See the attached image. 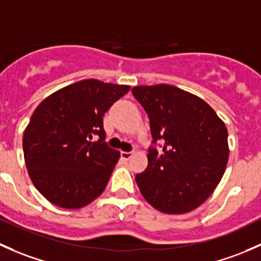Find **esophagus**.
<instances>
[{
	"label": "esophagus",
	"mask_w": 261,
	"mask_h": 261,
	"mask_svg": "<svg viewBox=\"0 0 261 261\" xmlns=\"http://www.w3.org/2000/svg\"><path fill=\"white\" fill-rule=\"evenodd\" d=\"M120 157L124 161H129L132 157H133V153L132 152H120Z\"/></svg>",
	"instance_id": "34e87169"
}]
</instances>
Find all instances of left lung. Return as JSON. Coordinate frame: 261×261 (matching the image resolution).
<instances>
[{
    "mask_svg": "<svg viewBox=\"0 0 261 261\" xmlns=\"http://www.w3.org/2000/svg\"><path fill=\"white\" fill-rule=\"evenodd\" d=\"M149 117L153 142L148 166L136 181L155 210L181 215L195 210L211 196L229 161L227 128L216 112L195 94L168 84L132 89Z\"/></svg>",
    "mask_w": 261,
    "mask_h": 261,
    "instance_id": "1",
    "label": "left lung"
}]
</instances>
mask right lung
<instances>
[{"instance_id": "right-lung-1", "label": "right lung", "mask_w": 261, "mask_h": 261, "mask_svg": "<svg viewBox=\"0 0 261 261\" xmlns=\"http://www.w3.org/2000/svg\"><path fill=\"white\" fill-rule=\"evenodd\" d=\"M129 89L80 80L45 98L32 113L23 157L32 184L51 203L76 210L103 193L120 155L104 142L103 117ZM95 134L99 141L91 142Z\"/></svg>"}]
</instances>
